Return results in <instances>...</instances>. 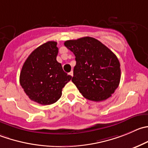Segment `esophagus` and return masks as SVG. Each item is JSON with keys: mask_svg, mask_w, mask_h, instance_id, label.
I'll use <instances>...</instances> for the list:
<instances>
[{"mask_svg": "<svg viewBox=\"0 0 148 148\" xmlns=\"http://www.w3.org/2000/svg\"><path fill=\"white\" fill-rule=\"evenodd\" d=\"M69 74L70 76H71V77H73V74H74V73H73V71H70L69 73Z\"/></svg>", "mask_w": 148, "mask_h": 148, "instance_id": "34e87169", "label": "esophagus"}]
</instances>
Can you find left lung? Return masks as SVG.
<instances>
[{"instance_id": "obj_1", "label": "left lung", "mask_w": 148, "mask_h": 148, "mask_svg": "<svg viewBox=\"0 0 148 148\" xmlns=\"http://www.w3.org/2000/svg\"><path fill=\"white\" fill-rule=\"evenodd\" d=\"M64 45L76 57L71 81L79 92L92 101L110 97L119 87L121 79L120 63L116 56L90 37L67 40Z\"/></svg>"}]
</instances>
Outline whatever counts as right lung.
I'll list each match as a JSON object with an SVG mask.
<instances>
[{
    "mask_svg": "<svg viewBox=\"0 0 148 148\" xmlns=\"http://www.w3.org/2000/svg\"><path fill=\"white\" fill-rule=\"evenodd\" d=\"M58 53L57 42L49 41L34 50L24 62L19 82L30 100L51 105L61 97L63 87L71 76L56 61Z\"/></svg>",
    "mask_w": 148,
    "mask_h": 148,
    "instance_id": "add662e5",
    "label": "right lung"
}]
</instances>
